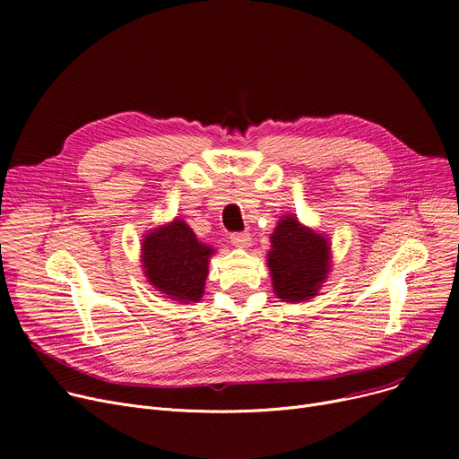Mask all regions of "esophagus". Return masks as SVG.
<instances>
[{
  "instance_id": "34e87169",
  "label": "esophagus",
  "mask_w": 459,
  "mask_h": 459,
  "mask_svg": "<svg viewBox=\"0 0 459 459\" xmlns=\"http://www.w3.org/2000/svg\"><path fill=\"white\" fill-rule=\"evenodd\" d=\"M230 242L236 247H249L251 246V234H247V232H234V234H230Z\"/></svg>"
}]
</instances>
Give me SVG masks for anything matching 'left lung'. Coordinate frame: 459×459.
Returning a JSON list of instances; mask_svg holds the SVG:
<instances>
[{
  "mask_svg": "<svg viewBox=\"0 0 459 459\" xmlns=\"http://www.w3.org/2000/svg\"><path fill=\"white\" fill-rule=\"evenodd\" d=\"M268 268L275 296L282 301L315 298L331 270L327 238L303 227L296 215H282L272 234Z\"/></svg>",
  "mask_w": 459,
  "mask_h": 459,
  "instance_id": "obj_1",
  "label": "left lung"
}]
</instances>
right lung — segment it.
I'll return each instance as SVG.
<instances>
[{
  "label": "right lung",
  "instance_id": "right-lung-1",
  "mask_svg": "<svg viewBox=\"0 0 459 459\" xmlns=\"http://www.w3.org/2000/svg\"><path fill=\"white\" fill-rule=\"evenodd\" d=\"M213 253V247L199 242L182 220L151 230L141 244V262L149 282L180 303H197L203 298Z\"/></svg>",
  "mask_w": 459,
  "mask_h": 459
}]
</instances>
